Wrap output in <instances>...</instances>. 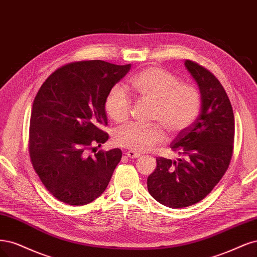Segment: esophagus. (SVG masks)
Wrapping results in <instances>:
<instances>
[{
	"instance_id": "obj_1",
	"label": "esophagus",
	"mask_w": 257,
	"mask_h": 257,
	"mask_svg": "<svg viewBox=\"0 0 257 257\" xmlns=\"http://www.w3.org/2000/svg\"><path fill=\"white\" fill-rule=\"evenodd\" d=\"M128 158H131V159H135V158H138V157H140V153H137V152H134V151H128L126 153Z\"/></svg>"
}]
</instances>
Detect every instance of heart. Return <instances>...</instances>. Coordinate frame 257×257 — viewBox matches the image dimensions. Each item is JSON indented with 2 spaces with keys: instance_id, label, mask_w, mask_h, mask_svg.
<instances>
[{
  "instance_id": "b5f03b06",
  "label": "heart",
  "mask_w": 257,
  "mask_h": 257,
  "mask_svg": "<svg viewBox=\"0 0 257 257\" xmlns=\"http://www.w3.org/2000/svg\"><path fill=\"white\" fill-rule=\"evenodd\" d=\"M127 87L137 98L153 103L152 119L159 120L171 135L191 126L201 110L202 100L197 88L180 83L176 76L159 67H148L135 74ZM104 109L112 120L123 122L129 117L131 102L119 87H113L105 97ZM163 139L160 123H129L116 132L114 142L130 151L144 153L153 150Z\"/></svg>"
}]
</instances>
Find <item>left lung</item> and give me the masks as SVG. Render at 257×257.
Here are the masks:
<instances>
[{
  "label": "left lung",
  "mask_w": 257,
  "mask_h": 257,
  "mask_svg": "<svg viewBox=\"0 0 257 257\" xmlns=\"http://www.w3.org/2000/svg\"><path fill=\"white\" fill-rule=\"evenodd\" d=\"M185 66L200 89L201 113L172 142L177 160L159 157L147 178L148 192L170 208L191 206L209 194L226 172L234 148V113L225 89L201 65L187 60Z\"/></svg>",
  "instance_id": "left-lung-1"
}]
</instances>
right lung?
<instances>
[{
    "label": "right lung",
    "instance_id": "obj_1",
    "mask_svg": "<svg viewBox=\"0 0 257 257\" xmlns=\"http://www.w3.org/2000/svg\"><path fill=\"white\" fill-rule=\"evenodd\" d=\"M130 68L98 60L74 62L56 69L39 88L31 114L30 157L41 183L59 201L86 205L109 185L121 151L97 153L109 139L102 130L104 100Z\"/></svg>",
    "mask_w": 257,
    "mask_h": 257
}]
</instances>
